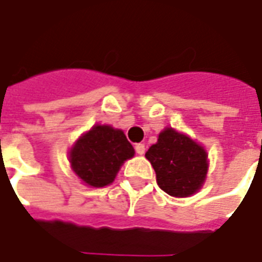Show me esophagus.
I'll use <instances>...</instances> for the list:
<instances>
[{
	"instance_id": "34e87169",
	"label": "esophagus",
	"mask_w": 262,
	"mask_h": 262,
	"mask_svg": "<svg viewBox=\"0 0 262 262\" xmlns=\"http://www.w3.org/2000/svg\"><path fill=\"white\" fill-rule=\"evenodd\" d=\"M135 150H136L137 154H140V156H142V154H144V151H146V146L142 144V143H139V144L135 146Z\"/></svg>"
}]
</instances>
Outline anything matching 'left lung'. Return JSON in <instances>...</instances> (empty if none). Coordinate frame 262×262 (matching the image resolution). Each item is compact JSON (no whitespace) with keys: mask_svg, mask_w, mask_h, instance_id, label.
<instances>
[{"mask_svg":"<svg viewBox=\"0 0 262 262\" xmlns=\"http://www.w3.org/2000/svg\"><path fill=\"white\" fill-rule=\"evenodd\" d=\"M146 159L153 165L159 187L171 196H192L208 176V151L172 127L160 132L157 143L146 151Z\"/></svg>","mask_w":262,"mask_h":262,"instance_id":"8db88e82","label":"left lung"}]
</instances>
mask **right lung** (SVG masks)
<instances>
[{"instance_id": "add662e5", "label": "right lung", "mask_w": 262, "mask_h": 262, "mask_svg": "<svg viewBox=\"0 0 262 262\" xmlns=\"http://www.w3.org/2000/svg\"><path fill=\"white\" fill-rule=\"evenodd\" d=\"M133 156L135 148L123 130L97 123L75 140L69 151V161L82 184L103 188L115 181L120 167Z\"/></svg>"}]
</instances>
